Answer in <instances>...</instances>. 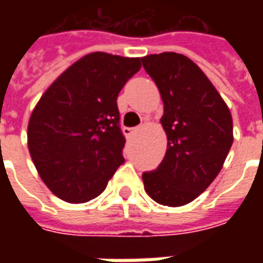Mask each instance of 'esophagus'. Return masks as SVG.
Here are the masks:
<instances>
[{
	"label": "esophagus",
	"instance_id": "esophagus-1",
	"mask_svg": "<svg viewBox=\"0 0 263 263\" xmlns=\"http://www.w3.org/2000/svg\"><path fill=\"white\" fill-rule=\"evenodd\" d=\"M124 134L125 135H131V134H134V129L132 128H124Z\"/></svg>",
	"mask_w": 263,
	"mask_h": 263
}]
</instances>
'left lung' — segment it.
<instances>
[{"instance_id":"obj_1","label":"left lung","mask_w":263,"mask_h":263,"mask_svg":"<svg viewBox=\"0 0 263 263\" xmlns=\"http://www.w3.org/2000/svg\"><path fill=\"white\" fill-rule=\"evenodd\" d=\"M163 101L167 149L159 167L142 175L151 198L169 207L193 201L213 183L231 149L232 117L193 60L175 52L142 58Z\"/></svg>"}]
</instances>
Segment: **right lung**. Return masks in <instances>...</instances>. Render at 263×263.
I'll use <instances>...</instances> for the list:
<instances>
[{
	"instance_id": "right-lung-1",
	"label": "right lung",
	"mask_w": 263,
	"mask_h": 263,
	"mask_svg": "<svg viewBox=\"0 0 263 263\" xmlns=\"http://www.w3.org/2000/svg\"><path fill=\"white\" fill-rule=\"evenodd\" d=\"M141 58L94 52L67 67L43 92L28 124V149L49 190L86 203L107 187L125 159L118 94Z\"/></svg>"
}]
</instances>
